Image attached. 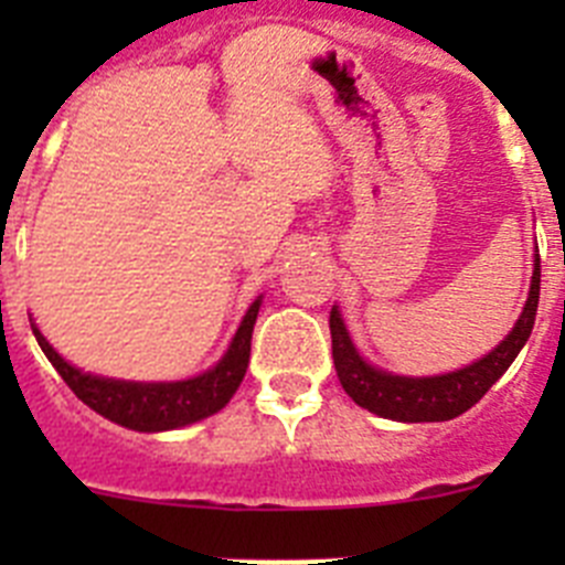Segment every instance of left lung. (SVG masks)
<instances>
[{
	"label": "left lung",
	"instance_id": "1",
	"mask_svg": "<svg viewBox=\"0 0 565 565\" xmlns=\"http://www.w3.org/2000/svg\"><path fill=\"white\" fill-rule=\"evenodd\" d=\"M532 266L535 268H532L526 306H523L512 331L472 364H463L450 373H438V376H398V373L382 371V367L367 362L356 351L339 306H333V364H337V376L344 393L364 411L404 424L450 422V418L467 413L507 373V367L515 362L529 333L535 328L537 299H541V254H535Z\"/></svg>",
	"mask_w": 565,
	"mask_h": 565
}]
</instances>
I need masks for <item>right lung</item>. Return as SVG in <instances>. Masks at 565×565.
I'll return each mask as SVG.
<instances>
[{
    "label": "right lung",
    "instance_id": "obj_1",
    "mask_svg": "<svg viewBox=\"0 0 565 565\" xmlns=\"http://www.w3.org/2000/svg\"><path fill=\"white\" fill-rule=\"evenodd\" d=\"M259 306H263V297H257L248 306L246 317L234 331L232 342H228L226 353L217 359V364H212L209 371L198 373V376L178 379V382H127V379L84 373L44 339L36 322H30V328H33V337H36L39 348L50 359V364L56 367L70 391L76 393L89 411L121 424L127 430L163 433L214 416L232 402L239 382L246 376L248 356H252V331Z\"/></svg>",
    "mask_w": 565,
    "mask_h": 565
}]
</instances>
